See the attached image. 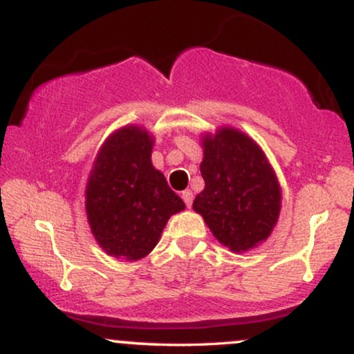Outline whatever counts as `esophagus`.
Listing matches in <instances>:
<instances>
[{
	"instance_id": "34e87169",
	"label": "esophagus",
	"mask_w": 354,
	"mask_h": 354,
	"mask_svg": "<svg viewBox=\"0 0 354 354\" xmlns=\"http://www.w3.org/2000/svg\"><path fill=\"white\" fill-rule=\"evenodd\" d=\"M181 198H183V201H185V205L188 206V208H191V205H193V191L185 189L181 193Z\"/></svg>"
}]
</instances>
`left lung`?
I'll return each mask as SVG.
<instances>
[{
	"mask_svg": "<svg viewBox=\"0 0 354 354\" xmlns=\"http://www.w3.org/2000/svg\"><path fill=\"white\" fill-rule=\"evenodd\" d=\"M205 189L193 208L231 251H248L270 236L281 208V189L265 153L245 133L221 128L203 141Z\"/></svg>",
	"mask_w": 354,
	"mask_h": 354,
	"instance_id": "left-lung-1",
	"label": "left lung"
}]
</instances>
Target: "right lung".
<instances>
[{"label":"right lung","mask_w":354,"mask_h":354,"mask_svg":"<svg viewBox=\"0 0 354 354\" xmlns=\"http://www.w3.org/2000/svg\"><path fill=\"white\" fill-rule=\"evenodd\" d=\"M153 138L126 126L100 149L86 186V213L93 234L108 254L145 258L160 241L171 214L185 203L151 165Z\"/></svg>","instance_id":"obj_1"}]
</instances>
